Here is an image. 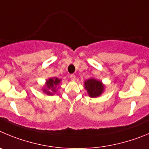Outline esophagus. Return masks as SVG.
Returning a JSON list of instances; mask_svg holds the SVG:
<instances>
[{
    "mask_svg": "<svg viewBox=\"0 0 149 149\" xmlns=\"http://www.w3.org/2000/svg\"><path fill=\"white\" fill-rule=\"evenodd\" d=\"M70 79H71L72 81H75V80H76V76H75V75H73V74L70 75Z\"/></svg>",
    "mask_w": 149,
    "mask_h": 149,
    "instance_id": "esophagus-1",
    "label": "esophagus"
}]
</instances>
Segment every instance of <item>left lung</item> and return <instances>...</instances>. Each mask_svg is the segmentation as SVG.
<instances>
[{"instance_id":"8db88e82","label":"left lung","mask_w":149,"mask_h":149,"mask_svg":"<svg viewBox=\"0 0 149 149\" xmlns=\"http://www.w3.org/2000/svg\"><path fill=\"white\" fill-rule=\"evenodd\" d=\"M84 88L88 94L91 98H97L101 96L104 91L105 86L102 81L96 79L95 78H91L84 81Z\"/></svg>"}]
</instances>
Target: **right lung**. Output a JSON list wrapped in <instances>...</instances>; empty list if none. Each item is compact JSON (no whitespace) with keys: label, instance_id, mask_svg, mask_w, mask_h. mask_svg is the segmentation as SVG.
Wrapping results in <instances>:
<instances>
[{"label":"right lung","instance_id":"1","mask_svg":"<svg viewBox=\"0 0 149 149\" xmlns=\"http://www.w3.org/2000/svg\"><path fill=\"white\" fill-rule=\"evenodd\" d=\"M61 79L57 77L49 78L45 81V86L42 87V91L47 96H53L58 89Z\"/></svg>","mask_w":149,"mask_h":149}]
</instances>
